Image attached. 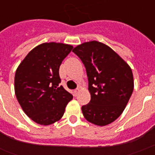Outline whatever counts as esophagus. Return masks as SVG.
I'll return each mask as SVG.
<instances>
[{
    "label": "esophagus",
    "instance_id": "34e87169",
    "mask_svg": "<svg viewBox=\"0 0 155 155\" xmlns=\"http://www.w3.org/2000/svg\"><path fill=\"white\" fill-rule=\"evenodd\" d=\"M79 91H80V89H79V88H76V89H75V90H74V94L76 95V94H78V92H79Z\"/></svg>",
    "mask_w": 155,
    "mask_h": 155
}]
</instances>
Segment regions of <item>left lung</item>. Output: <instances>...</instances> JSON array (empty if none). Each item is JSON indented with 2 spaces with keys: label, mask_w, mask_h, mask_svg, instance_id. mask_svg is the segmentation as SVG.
Masks as SVG:
<instances>
[{
  "label": "left lung",
  "mask_w": 155,
  "mask_h": 155,
  "mask_svg": "<svg viewBox=\"0 0 155 155\" xmlns=\"http://www.w3.org/2000/svg\"><path fill=\"white\" fill-rule=\"evenodd\" d=\"M73 52L83 62L89 81L91 101L83 115L91 123L104 126L124 110L134 90L131 69L110 47L93 41L77 45Z\"/></svg>",
  "instance_id": "1"
}]
</instances>
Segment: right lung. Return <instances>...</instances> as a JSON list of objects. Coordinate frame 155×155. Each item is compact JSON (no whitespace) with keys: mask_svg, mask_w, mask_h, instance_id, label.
<instances>
[{"mask_svg":"<svg viewBox=\"0 0 155 155\" xmlns=\"http://www.w3.org/2000/svg\"><path fill=\"white\" fill-rule=\"evenodd\" d=\"M73 46L43 43L30 51L15 71V93L25 114L49 125L61 120L73 95L60 85L59 69Z\"/></svg>","mask_w":155,"mask_h":155,"instance_id":"add662e5","label":"right lung"}]
</instances>
